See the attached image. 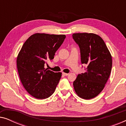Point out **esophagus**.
Here are the masks:
<instances>
[{"instance_id":"obj_1","label":"esophagus","mask_w":126,"mask_h":126,"mask_svg":"<svg viewBox=\"0 0 126 126\" xmlns=\"http://www.w3.org/2000/svg\"><path fill=\"white\" fill-rule=\"evenodd\" d=\"M63 76H66L69 75V73H64V72H63Z\"/></svg>"}]
</instances>
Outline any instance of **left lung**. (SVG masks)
Segmentation results:
<instances>
[{"label": "left lung", "mask_w": 126, "mask_h": 126, "mask_svg": "<svg viewBox=\"0 0 126 126\" xmlns=\"http://www.w3.org/2000/svg\"><path fill=\"white\" fill-rule=\"evenodd\" d=\"M72 37L80 47L81 63L87 66L85 73L79 74L74 81V89L82 99H92L103 91L109 78L112 56L104 41L97 34L75 33Z\"/></svg>", "instance_id": "1"}]
</instances>
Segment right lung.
I'll return each mask as SVG.
<instances>
[{"label":"right lung","instance_id":"add662e5","mask_svg":"<svg viewBox=\"0 0 126 126\" xmlns=\"http://www.w3.org/2000/svg\"><path fill=\"white\" fill-rule=\"evenodd\" d=\"M65 38V35L35 33L22 46L16 58L17 69L22 85L34 97L46 99L54 93L62 73L45 66L54 58Z\"/></svg>","mask_w":126,"mask_h":126}]
</instances>
